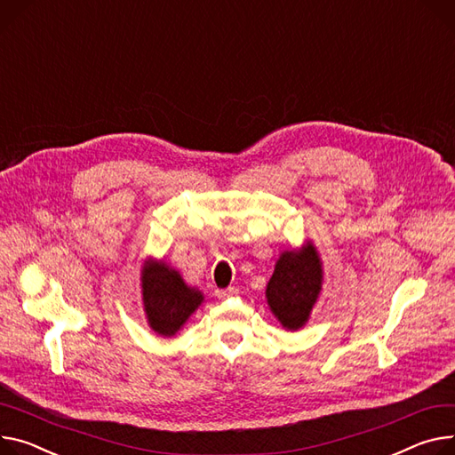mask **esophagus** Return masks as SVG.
Masks as SVG:
<instances>
[{
  "instance_id": "obj_1",
  "label": "esophagus",
  "mask_w": 455,
  "mask_h": 455,
  "mask_svg": "<svg viewBox=\"0 0 455 455\" xmlns=\"http://www.w3.org/2000/svg\"><path fill=\"white\" fill-rule=\"evenodd\" d=\"M236 293V290L235 288H226V290H217V297L219 299H226V297H229V295H235Z\"/></svg>"
}]
</instances>
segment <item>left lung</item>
Returning a JSON list of instances; mask_svg holds the SVG:
<instances>
[{"mask_svg":"<svg viewBox=\"0 0 455 455\" xmlns=\"http://www.w3.org/2000/svg\"><path fill=\"white\" fill-rule=\"evenodd\" d=\"M323 290V262L317 248L306 242L300 250L284 251L266 286V299L283 328H302Z\"/></svg>","mask_w":455,"mask_h":455,"instance_id":"left-lung-1","label":"left lung"}]
</instances>
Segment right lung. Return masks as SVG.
Segmentation results:
<instances>
[{
	"label": "right lung",
	"instance_id": "obj_1",
	"mask_svg": "<svg viewBox=\"0 0 455 455\" xmlns=\"http://www.w3.org/2000/svg\"><path fill=\"white\" fill-rule=\"evenodd\" d=\"M140 281L148 324L162 337L177 333L204 302V295L164 260H146Z\"/></svg>",
	"mask_w": 455,
	"mask_h": 455
}]
</instances>
